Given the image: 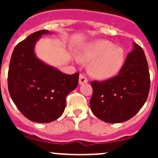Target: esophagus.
<instances>
[{
  "label": "esophagus",
  "instance_id": "esophagus-1",
  "mask_svg": "<svg viewBox=\"0 0 158 158\" xmlns=\"http://www.w3.org/2000/svg\"><path fill=\"white\" fill-rule=\"evenodd\" d=\"M88 82V79L85 76L84 74H80V77H79V84L80 85H83V84H85Z\"/></svg>",
  "mask_w": 158,
  "mask_h": 158
}]
</instances>
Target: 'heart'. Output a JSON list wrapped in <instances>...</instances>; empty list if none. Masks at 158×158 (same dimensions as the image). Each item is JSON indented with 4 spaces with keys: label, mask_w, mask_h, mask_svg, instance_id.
Wrapping results in <instances>:
<instances>
[{
    "label": "heart",
    "mask_w": 158,
    "mask_h": 158,
    "mask_svg": "<svg viewBox=\"0 0 158 158\" xmlns=\"http://www.w3.org/2000/svg\"><path fill=\"white\" fill-rule=\"evenodd\" d=\"M77 58L89 62L88 70L97 79H107L116 75L122 68L125 52L120 47L107 40H99L88 43L77 52Z\"/></svg>",
    "instance_id": "obj_1"
}]
</instances>
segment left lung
<instances>
[{"label":"left lung","instance_id":"left-lung-1","mask_svg":"<svg viewBox=\"0 0 158 158\" xmlns=\"http://www.w3.org/2000/svg\"><path fill=\"white\" fill-rule=\"evenodd\" d=\"M118 74L108 80L91 81L90 108L97 118L108 123L129 120L144 105L149 95V67L142 47L133 43Z\"/></svg>","mask_w":158,"mask_h":158}]
</instances>
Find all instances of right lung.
Segmentation results:
<instances>
[{"label": "right lung", "instance_id": "add662e5", "mask_svg": "<svg viewBox=\"0 0 158 158\" xmlns=\"http://www.w3.org/2000/svg\"><path fill=\"white\" fill-rule=\"evenodd\" d=\"M47 30L34 32L16 46L8 73L9 94L29 120L47 123L62 115L66 96L78 85L79 73L65 74L40 61L35 46Z\"/></svg>", "mask_w": 158, "mask_h": 158}]
</instances>
